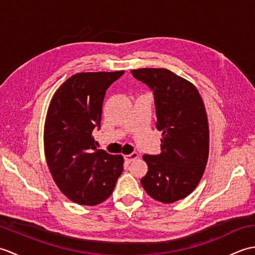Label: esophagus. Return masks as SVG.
<instances>
[{
    "instance_id": "obj_1",
    "label": "esophagus",
    "mask_w": 255,
    "mask_h": 255,
    "mask_svg": "<svg viewBox=\"0 0 255 255\" xmlns=\"http://www.w3.org/2000/svg\"><path fill=\"white\" fill-rule=\"evenodd\" d=\"M138 156H139V154L137 152H132L130 154H126V155L124 156V158H125V160H126V162H128V163H130L131 161L136 160Z\"/></svg>"
}]
</instances>
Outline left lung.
<instances>
[{
    "mask_svg": "<svg viewBox=\"0 0 255 255\" xmlns=\"http://www.w3.org/2000/svg\"><path fill=\"white\" fill-rule=\"evenodd\" d=\"M153 91L161 153L144 154L148 172L141 178L153 199L171 204L191 194L202 178L209 153V129L197 89L166 69L131 70Z\"/></svg>",
    "mask_w": 255,
    "mask_h": 255,
    "instance_id": "1",
    "label": "left lung"
}]
</instances>
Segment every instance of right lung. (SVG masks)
Segmentation results:
<instances>
[{
  "mask_svg": "<svg viewBox=\"0 0 255 255\" xmlns=\"http://www.w3.org/2000/svg\"><path fill=\"white\" fill-rule=\"evenodd\" d=\"M124 72L77 73L52 96L45 124L46 160L57 186L73 203H103L124 170L123 156L97 150L92 136L101 127L106 90Z\"/></svg>",
  "mask_w": 255,
  "mask_h": 255,
  "instance_id": "add662e5",
  "label": "right lung"
}]
</instances>
